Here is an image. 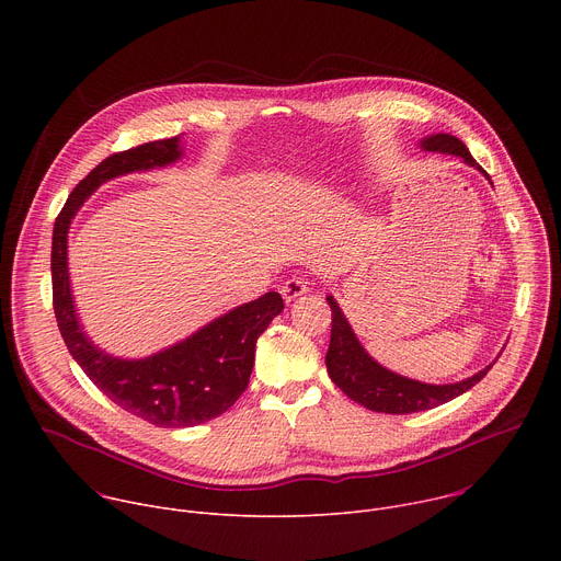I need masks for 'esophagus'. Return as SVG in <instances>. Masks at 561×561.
Instances as JSON below:
<instances>
[{
	"instance_id": "34e87169",
	"label": "esophagus",
	"mask_w": 561,
	"mask_h": 561,
	"mask_svg": "<svg viewBox=\"0 0 561 561\" xmlns=\"http://www.w3.org/2000/svg\"><path fill=\"white\" fill-rule=\"evenodd\" d=\"M308 290V282L304 279V277H290V279H286L284 284H282V288H279V293H282V297H284V301L286 304H290V301H295L299 295H304Z\"/></svg>"
}]
</instances>
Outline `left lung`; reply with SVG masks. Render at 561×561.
<instances>
[{"mask_svg": "<svg viewBox=\"0 0 561 561\" xmlns=\"http://www.w3.org/2000/svg\"><path fill=\"white\" fill-rule=\"evenodd\" d=\"M420 148L426 152H444V154L461 157L468 167L477 169L479 173H484L486 180H491L489 173L474 162L466 144L455 135H448V133L428 135L420 141ZM327 301L333 312L331 346L327 353L329 377L344 394L353 399V402L362 404L368 411L388 413V415H409V413L435 409L459 397L468 388H472L493 368L491 364L479 373H474L472 377L455 383H424L404 375H397L383 368L381 364H377L366 353V348L359 344L357 335L353 333L348 319L344 317L335 297L327 295Z\"/></svg>", "mask_w": 561, "mask_h": 561, "instance_id": "8db88e82", "label": "left lung"}]
</instances>
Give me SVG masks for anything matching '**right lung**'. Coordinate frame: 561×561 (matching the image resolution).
<instances>
[{
  "mask_svg": "<svg viewBox=\"0 0 561 561\" xmlns=\"http://www.w3.org/2000/svg\"><path fill=\"white\" fill-rule=\"evenodd\" d=\"M182 154V137H171L106 157L66 199L55 219L50 251L53 306L68 353L111 402L162 428H188L226 413L249 386L257 337L284 310L282 295L271 290L141 359L108 355L84 333L68 277V228L77 210L108 180L171 167Z\"/></svg>",
  "mask_w": 561,
  "mask_h": 561,
  "instance_id": "1",
  "label": "right lung"
}]
</instances>
